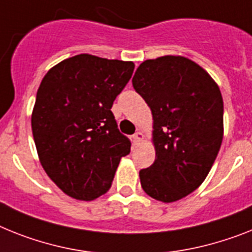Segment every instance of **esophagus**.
Masks as SVG:
<instances>
[{"instance_id":"1","label":"esophagus","mask_w":252,"mask_h":252,"mask_svg":"<svg viewBox=\"0 0 252 252\" xmlns=\"http://www.w3.org/2000/svg\"><path fill=\"white\" fill-rule=\"evenodd\" d=\"M132 139H134V143H136V144H138V143H140V141L144 139V135H143V132H141V131H136V132L132 135Z\"/></svg>"}]
</instances>
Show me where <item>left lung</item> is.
Returning <instances> with one entry per match:
<instances>
[{
  "instance_id": "obj_1",
  "label": "left lung",
  "mask_w": 252,
  "mask_h": 252,
  "mask_svg": "<svg viewBox=\"0 0 252 252\" xmlns=\"http://www.w3.org/2000/svg\"><path fill=\"white\" fill-rule=\"evenodd\" d=\"M132 86L152 111L156 159L140 170L141 188L161 202H175L209 175L224 135L223 96L202 66L180 55L148 59Z\"/></svg>"
}]
</instances>
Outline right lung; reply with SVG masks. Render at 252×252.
Masks as SVG:
<instances>
[{
  "mask_svg": "<svg viewBox=\"0 0 252 252\" xmlns=\"http://www.w3.org/2000/svg\"><path fill=\"white\" fill-rule=\"evenodd\" d=\"M135 64L80 54L45 74L33 107L32 132L38 159L66 196L93 201L109 190L130 140L111 108Z\"/></svg>",
  "mask_w": 252,
  "mask_h": 252,
  "instance_id": "obj_1",
  "label": "right lung"
}]
</instances>
